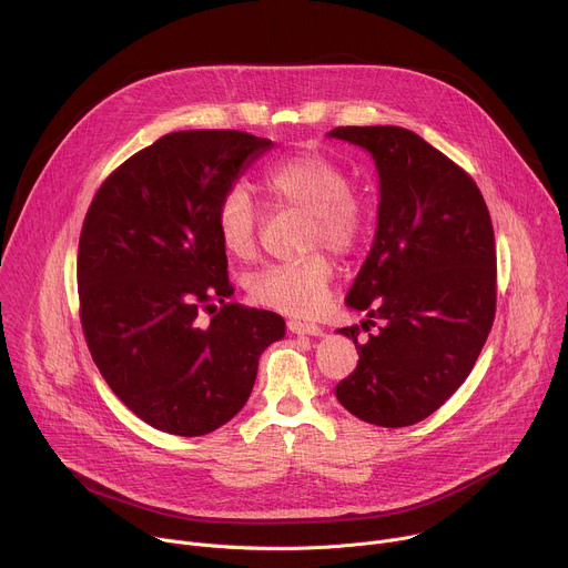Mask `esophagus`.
<instances>
[{"instance_id": "34e87169", "label": "esophagus", "mask_w": 568, "mask_h": 568, "mask_svg": "<svg viewBox=\"0 0 568 568\" xmlns=\"http://www.w3.org/2000/svg\"><path fill=\"white\" fill-rule=\"evenodd\" d=\"M287 331L292 335H310V337H323V328L314 326V323H303V321H290Z\"/></svg>"}]
</instances>
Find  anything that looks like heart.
Here are the masks:
<instances>
[{"label":"heart","mask_w":568,"mask_h":568,"mask_svg":"<svg viewBox=\"0 0 568 568\" xmlns=\"http://www.w3.org/2000/svg\"><path fill=\"white\" fill-rule=\"evenodd\" d=\"M270 197L283 206L305 213L310 224L305 247L323 245L337 254L357 247L364 231V213L353 195L346 171L333 159L303 152L278 161L265 178ZM215 226L222 247L237 261H252L258 247V211L242 186L229 189L215 209ZM333 265L326 256L305 258L267 267L252 285L256 303L292 316L316 314L328 296Z\"/></svg>","instance_id":"1"}]
</instances>
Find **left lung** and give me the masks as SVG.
<instances>
[{
    "label": "left lung",
    "instance_id": "1",
    "mask_svg": "<svg viewBox=\"0 0 568 568\" xmlns=\"http://www.w3.org/2000/svg\"><path fill=\"white\" fill-rule=\"evenodd\" d=\"M366 150L379 180L373 247L346 296L375 326L355 342L357 368L337 384L342 407L377 427L432 416L467 379L497 307L493 220L474 180L423 136L397 125L335 128Z\"/></svg>",
    "mask_w": 568,
    "mask_h": 568
}]
</instances>
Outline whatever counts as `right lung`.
I'll return each instance as SVG.
<instances>
[{"instance_id": "obj_1", "label": "right lung", "mask_w": 568, "mask_h": 568, "mask_svg": "<svg viewBox=\"0 0 568 568\" xmlns=\"http://www.w3.org/2000/svg\"><path fill=\"white\" fill-rule=\"evenodd\" d=\"M267 150L237 130L171 132L119 166L85 215L78 296L92 359L159 432L193 438L229 423L261 355L285 337L276 312L224 303L233 287L215 226L220 197Z\"/></svg>"}]
</instances>
